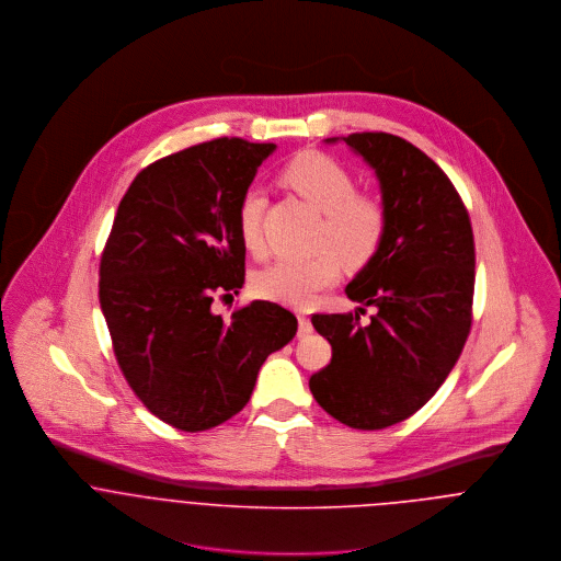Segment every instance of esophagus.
Here are the masks:
<instances>
[{
	"instance_id": "obj_1",
	"label": "esophagus",
	"mask_w": 561,
	"mask_h": 561,
	"mask_svg": "<svg viewBox=\"0 0 561 561\" xmlns=\"http://www.w3.org/2000/svg\"><path fill=\"white\" fill-rule=\"evenodd\" d=\"M298 328H300V330H298L300 336H305V334H309V332L313 330V323H311L307 313H298Z\"/></svg>"
}]
</instances>
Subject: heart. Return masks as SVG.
I'll list each match as a JSON object with an SVG mask.
<instances>
[{
  "label": "heart",
  "instance_id": "1",
  "mask_svg": "<svg viewBox=\"0 0 561 561\" xmlns=\"http://www.w3.org/2000/svg\"><path fill=\"white\" fill-rule=\"evenodd\" d=\"M280 181L316 207L321 218L311 259H280L254 274V291L272 302L289 307H309L316 296L334 285L341 263L347 270L367 267L380 252L389 233V211L382 198L369 192H356L354 174L341 161L309 151L289 161ZM263 196L245 192L238 209V231L243 248L261 256L263 240Z\"/></svg>",
  "mask_w": 561,
  "mask_h": 561
}]
</instances>
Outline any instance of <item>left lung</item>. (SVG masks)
Wrapping results in <instances>:
<instances>
[{
  "label": "left lung",
  "mask_w": 561,
  "mask_h": 561,
  "mask_svg": "<svg viewBox=\"0 0 561 561\" xmlns=\"http://www.w3.org/2000/svg\"><path fill=\"white\" fill-rule=\"evenodd\" d=\"M343 142L376 170L389 211L378 256L345 287L350 300L378 313L365 325L358 313L311 318L332 358L309 387L336 421L382 430L423 408L462 354L473 321L476 241L458 190L414 145L385 131Z\"/></svg>",
  "instance_id": "obj_1"
}]
</instances>
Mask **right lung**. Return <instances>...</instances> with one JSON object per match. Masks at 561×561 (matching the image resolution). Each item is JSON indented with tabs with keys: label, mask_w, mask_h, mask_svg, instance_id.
<instances>
[{
	"label": "right lung",
	"mask_w": 561,
	"mask_h": 561,
	"mask_svg": "<svg viewBox=\"0 0 561 561\" xmlns=\"http://www.w3.org/2000/svg\"><path fill=\"white\" fill-rule=\"evenodd\" d=\"M276 149L216 138L165 156L125 192L99 265V302L116 363L163 423L211 430L248 403L265 358L298 320L254 300L222 320L218 298L243 285L238 209L256 168Z\"/></svg>",
	"instance_id": "1"
}]
</instances>
